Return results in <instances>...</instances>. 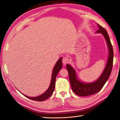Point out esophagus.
I'll return each mask as SVG.
<instances>
[{"mask_svg": "<svg viewBox=\"0 0 120 120\" xmlns=\"http://www.w3.org/2000/svg\"><path fill=\"white\" fill-rule=\"evenodd\" d=\"M68 62V59L67 57H64L62 59V63L64 65H65Z\"/></svg>", "mask_w": 120, "mask_h": 120, "instance_id": "34e87169", "label": "esophagus"}]
</instances>
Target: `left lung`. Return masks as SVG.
Here are the masks:
<instances>
[{"instance_id": "left-lung-1", "label": "left lung", "mask_w": 120, "mask_h": 120, "mask_svg": "<svg viewBox=\"0 0 120 120\" xmlns=\"http://www.w3.org/2000/svg\"><path fill=\"white\" fill-rule=\"evenodd\" d=\"M99 28L96 33L102 34L107 44L109 49V56L107 62L105 69L98 79L91 83H85L79 80L76 76L75 70L69 64L67 65V68L69 76V80L73 91L77 95L80 96H86L98 92L107 81L112 68L113 51L110 38L106 29L98 24Z\"/></svg>"}]
</instances>
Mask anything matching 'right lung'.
Returning a JSON list of instances; mask_svg holds the SVG:
<instances>
[{
  "label": "right lung",
  "mask_w": 120,
  "mask_h": 120,
  "mask_svg": "<svg viewBox=\"0 0 120 120\" xmlns=\"http://www.w3.org/2000/svg\"><path fill=\"white\" fill-rule=\"evenodd\" d=\"M62 58H60L58 61L56 63V65H55L54 68H53L52 71V79H51V82L50 86L49 88H48L46 91H45V92L42 94V95L40 96H38L37 97H29L27 95H25L24 94L23 95L26 96V98H28L31 100H34L35 101H44L46 99L49 98V97L52 95L53 93V92L54 91L55 89V83H56V77H57V75L58 74V72H59L60 70L62 68Z\"/></svg>",
  "instance_id": "obj_1"
}]
</instances>
